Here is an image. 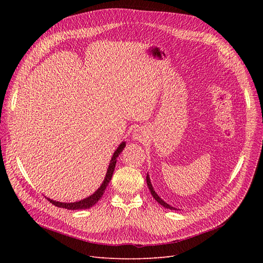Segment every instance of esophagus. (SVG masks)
<instances>
[{"mask_svg":"<svg viewBox=\"0 0 263 263\" xmlns=\"http://www.w3.org/2000/svg\"><path fill=\"white\" fill-rule=\"evenodd\" d=\"M133 136H134V139H136V140H142V137H143V132H142V130H141V129L136 130L135 133L133 134Z\"/></svg>","mask_w":263,"mask_h":263,"instance_id":"34e87169","label":"esophagus"}]
</instances>
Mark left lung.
Wrapping results in <instances>:
<instances>
[{"label": "left lung", "instance_id": "left-lung-1", "mask_svg": "<svg viewBox=\"0 0 263 263\" xmlns=\"http://www.w3.org/2000/svg\"><path fill=\"white\" fill-rule=\"evenodd\" d=\"M146 180H147V184H148V187H149V190H150V193H151V195L154 196V198L161 204V205H163L164 208H166V209H170V210H177V208H175V206H172L171 204H168V203H166L165 202L163 199H161V197L157 194L156 193V191H155V189L153 187V184H151V182H150V178H149V175H147V177H146Z\"/></svg>", "mask_w": 263, "mask_h": 263}]
</instances>
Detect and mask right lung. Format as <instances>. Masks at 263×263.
<instances>
[{
    "instance_id": "1",
    "label": "right lung",
    "mask_w": 263,
    "mask_h": 263,
    "mask_svg": "<svg viewBox=\"0 0 263 263\" xmlns=\"http://www.w3.org/2000/svg\"><path fill=\"white\" fill-rule=\"evenodd\" d=\"M126 147V142H122L118 148L115 150V153L112 157V159H110L109 161V165H108V168H107V172H106V175H105V178L104 180L102 182V184L100 185V187L92 195L88 196L87 198H84L82 199L80 201H76V202H60V201H55V200H52L50 198H47L52 204L59 206V208H65L67 210H82V209H89L90 206H92L93 204H96L97 202H98V200L102 197L103 193L107 186V184L109 183L110 179H112V176H113V173H114V170H115V165H116V161H117V157L120 155L121 151L123 150V148Z\"/></svg>"
}]
</instances>
